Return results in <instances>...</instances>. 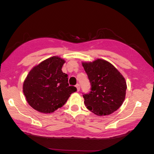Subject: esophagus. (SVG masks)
Wrapping results in <instances>:
<instances>
[{"label":"esophagus","instance_id":"esophagus-1","mask_svg":"<svg viewBox=\"0 0 154 154\" xmlns=\"http://www.w3.org/2000/svg\"><path fill=\"white\" fill-rule=\"evenodd\" d=\"M76 87L77 91H79L80 90V85H79V84H76Z\"/></svg>","mask_w":154,"mask_h":154}]
</instances>
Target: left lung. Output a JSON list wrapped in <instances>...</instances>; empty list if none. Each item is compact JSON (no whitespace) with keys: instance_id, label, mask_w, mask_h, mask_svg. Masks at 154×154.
Masks as SVG:
<instances>
[{"instance_id":"1","label":"left lung","mask_w":154,"mask_h":154,"mask_svg":"<svg viewBox=\"0 0 154 154\" xmlns=\"http://www.w3.org/2000/svg\"><path fill=\"white\" fill-rule=\"evenodd\" d=\"M91 88L83 95L87 109L97 116L109 115L122 106L125 98L127 83L112 64L105 60L82 62Z\"/></svg>"}]
</instances>
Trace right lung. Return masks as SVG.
I'll return each mask as SVG.
<instances>
[{"label":"right lung","instance_id":"obj_1","mask_svg":"<svg viewBox=\"0 0 154 154\" xmlns=\"http://www.w3.org/2000/svg\"><path fill=\"white\" fill-rule=\"evenodd\" d=\"M65 60L53 57L32 68L23 84V92L29 105L42 113H52L66 103L77 91L69 86L68 75L62 68Z\"/></svg>","mask_w":154,"mask_h":154}]
</instances>
